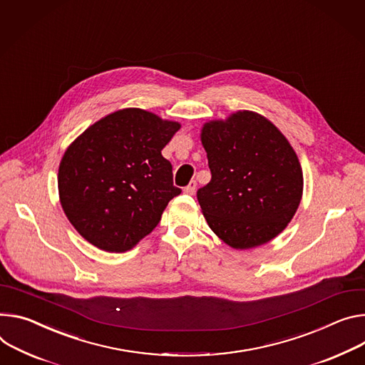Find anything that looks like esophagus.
I'll list each match as a JSON object with an SVG mask.
<instances>
[{
    "label": "esophagus",
    "instance_id": "obj_1",
    "mask_svg": "<svg viewBox=\"0 0 365 365\" xmlns=\"http://www.w3.org/2000/svg\"><path fill=\"white\" fill-rule=\"evenodd\" d=\"M195 190H196V180H190L189 185L185 186V189H183V192L187 195H193Z\"/></svg>",
    "mask_w": 365,
    "mask_h": 365
}]
</instances>
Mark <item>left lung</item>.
I'll return each instance as SVG.
<instances>
[{"label": "left lung", "instance_id": "8db88e82", "mask_svg": "<svg viewBox=\"0 0 365 365\" xmlns=\"http://www.w3.org/2000/svg\"><path fill=\"white\" fill-rule=\"evenodd\" d=\"M211 180L196 192L214 233L235 249L269 242L294 217L303 172L287 138L268 119L237 112L204 125Z\"/></svg>", "mask_w": 365, "mask_h": 365}]
</instances>
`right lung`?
I'll list each match as a JSON object with an SVG mask.
<instances>
[{
  "label": "right lung",
  "mask_w": 365,
  "mask_h": 365,
  "mask_svg": "<svg viewBox=\"0 0 365 365\" xmlns=\"http://www.w3.org/2000/svg\"><path fill=\"white\" fill-rule=\"evenodd\" d=\"M180 129L141 109H123L91 125L65 151L58 190L78 233L106 252H125L150 235L170 200L172 163L161 155Z\"/></svg>",
  "instance_id": "obj_1"
}]
</instances>
